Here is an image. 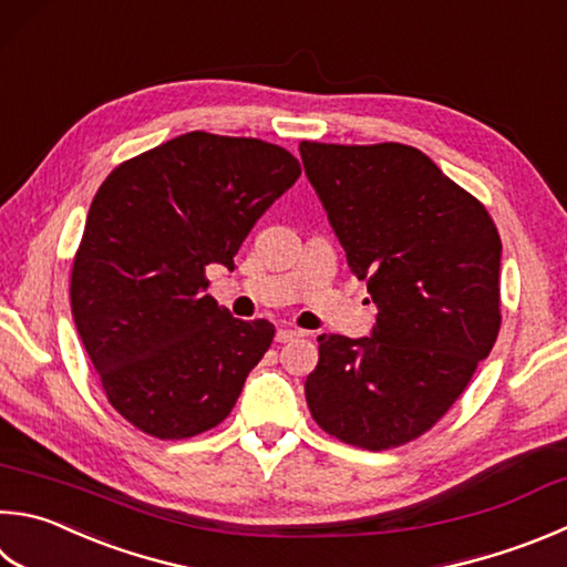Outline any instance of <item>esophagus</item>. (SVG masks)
<instances>
[{
    "label": "esophagus",
    "instance_id": "esophagus-1",
    "mask_svg": "<svg viewBox=\"0 0 567 567\" xmlns=\"http://www.w3.org/2000/svg\"><path fill=\"white\" fill-rule=\"evenodd\" d=\"M300 337H305V332L302 329H295V327H280L275 332V339L280 344H285V342H292V339H300Z\"/></svg>",
    "mask_w": 567,
    "mask_h": 567
}]
</instances>
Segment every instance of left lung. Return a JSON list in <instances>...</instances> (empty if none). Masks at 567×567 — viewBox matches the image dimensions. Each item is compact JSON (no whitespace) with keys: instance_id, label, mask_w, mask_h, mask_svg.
<instances>
[{"instance_id":"1","label":"left lung","mask_w":567,"mask_h":567,"mask_svg":"<svg viewBox=\"0 0 567 567\" xmlns=\"http://www.w3.org/2000/svg\"><path fill=\"white\" fill-rule=\"evenodd\" d=\"M300 156L377 305L369 337H317L307 406L344 444L401 446L446 414L496 344L498 230L471 193L404 143L302 141Z\"/></svg>"}]
</instances>
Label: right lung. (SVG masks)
Masks as SVG:
<instances>
[{"instance_id":"1","label":"right lung","mask_w":567,"mask_h":567,"mask_svg":"<svg viewBox=\"0 0 567 567\" xmlns=\"http://www.w3.org/2000/svg\"><path fill=\"white\" fill-rule=\"evenodd\" d=\"M300 173L275 143L190 131L101 183L71 270V315L111 406L136 429L190 439L233 411L275 327L215 302L205 267L230 270Z\"/></svg>"}]
</instances>
